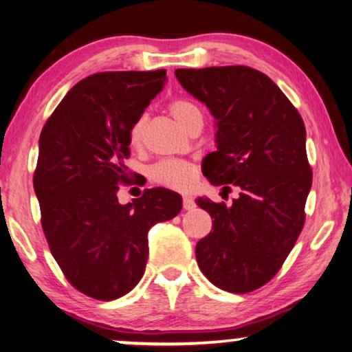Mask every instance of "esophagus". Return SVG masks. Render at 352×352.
Here are the masks:
<instances>
[{
  "label": "esophagus",
  "mask_w": 352,
  "mask_h": 352,
  "mask_svg": "<svg viewBox=\"0 0 352 352\" xmlns=\"http://www.w3.org/2000/svg\"><path fill=\"white\" fill-rule=\"evenodd\" d=\"M194 207H196V204H194L192 197L183 196V208H185V210H192Z\"/></svg>",
  "instance_id": "esophagus-1"
}]
</instances>
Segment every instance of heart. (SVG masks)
<instances>
[{"label":"heart","mask_w":352,"mask_h":352,"mask_svg":"<svg viewBox=\"0 0 352 352\" xmlns=\"http://www.w3.org/2000/svg\"><path fill=\"white\" fill-rule=\"evenodd\" d=\"M169 112L183 128H188L192 118L202 117L201 110L188 99H174L169 104ZM145 115L139 117L129 129V142L133 146H139L144 139L145 129ZM194 166L186 161L180 160H164L156 162L150 169V178L161 186L170 188V190H186L194 182Z\"/></svg>","instance_id":"b5f03b06"}]
</instances>
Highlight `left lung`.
I'll return each mask as SVG.
<instances>
[{
  "mask_svg": "<svg viewBox=\"0 0 352 352\" xmlns=\"http://www.w3.org/2000/svg\"><path fill=\"white\" fill-rule=\"evenodd\" d=\"M185 90L217 120V151L206 156L212 185L240 190L232 206L199 197L213 232L199 240L196 259L219 289L246 294L274 278L305 223L311 188L305 124L272 78L248 66L177 69Z\"/></svg>",
  "mask_w": 352,
  "mask_h": 352,
  "instance_id": "left-lung-1",
  "label": "left lung"
}]
</instances>
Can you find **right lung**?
Masks as SVG:
<instances>
[{
    "label": "right lung",
    "instance_id": "obj_1",
    "mask_svg": "<svg viewBox=\"0 0 352 352\" xmlns=\"http://www.w3.org/2000/svg\"><path fill=\"white\" fill-rule=\"evenodd\" d=\"M166 82V69L98 72L76 83L39 138L33 185L47 243L67 281L96 300L123 297L142 278L150 228L177 217L182 197L145 190L122 206L129 129Z\"/></svg>",
    "mask_w": 352,
    "mask_h": 352
}]
</instances>
